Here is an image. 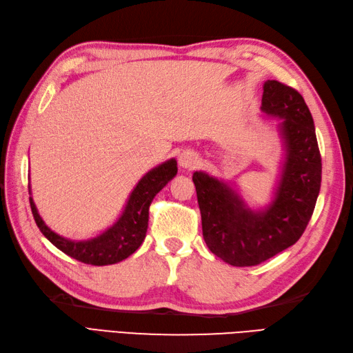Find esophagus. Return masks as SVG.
Returning a JSON list of instances; mask_svg holds the SVG:
<instances>
[{"label":"esophagus","mask_w":353,"mask_h":353,"mask_svg":"<svg viewBox=\"0 0 353 353\" xmlns=\"http://www.w3.org/2000/svg\"><path fill=\"white\" fill-rule=\"evenodd\" d=\"M179 163H181V167H183L186 170H192V168H196V165L199 163V156L196 152L185 150V152L179 156Z\"/></svg>","instance_id":"1"}]
</instances>
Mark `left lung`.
<instances>
[{"label": "left lung", "mask_w": 353, "mask_h": 353, "mask_svg": "<svg viewBox=\"0 0 353 353\" xmlns=\"http://www.w3.org/2000/svg\"><path fill=\"white\" fill-rule=\"evenodd\" d=\"M261 109L283 118L281 130L287 148L279 188L267 211H250L234 190L205 172L192 174L206 245L234 267L258 265L296 244L320 192L321 156L303 97L294 88L267 80Z\"/></svg>", "instance_id": "8db88e82"}]
</instances>
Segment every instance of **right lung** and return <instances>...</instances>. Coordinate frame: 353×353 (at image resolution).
I'll use <instances>...</instances> for the list:
<instances>
[{
    "label": "right lung",
    "mask_w": 353,
    "mask_h": 353,
    "mask_svg": "<svg viewBox=\"0 0 353 353\" xmlns=\"http://www.w3.org/2000/svg\"><path fill=\"white\" fill-rule=\"evenodd\" d=\"M177 174V162L170 159L159 167L148 171L138 182L137 188L130 194L125 209L119 220L104 234L89 241H71L50 230L36 211V206L30 197V208L37 228L59 250L77 259L83 264L110 265L129 258L139 249L147 234L148 209L156 194Z\"/></svg>",
    "instance_id": "1"
}]
</instances>
